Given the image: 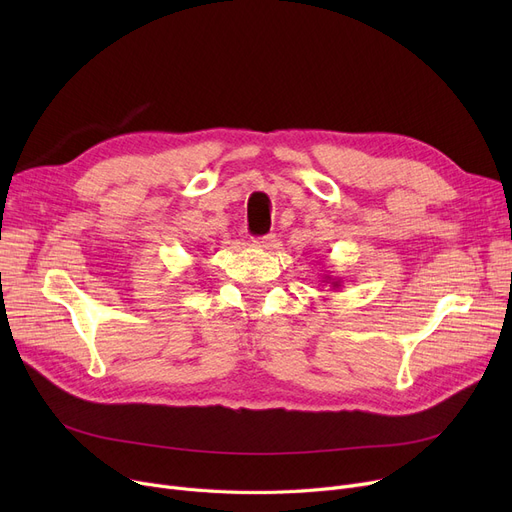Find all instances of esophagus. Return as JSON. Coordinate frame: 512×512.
Returning <instances> with one entry per match:
<instances>
[{
    "mask_svg": "<svg viewBox=\"0 0 512 512\" xmlns=\"http://www.w3.org/2000/svg\"><path fill=\"white\" fill-rule=\"evenodd\" d=\"M253 245L257 249H272L276 245V234H265V236H259L253 240Z\"/></svg>",
    "mask_w": 512,
    "mask_h": 512,
    "instance_id": "1",
    "label": "esophagus"
}]
</instances>
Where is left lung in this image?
<instances>
[{"mask_svg":"<svg viewBox=\"0 0 512 512\" xmlns=\"http://www.w3.org/2000/svg\"><path fill=\"white\" fill-rule=\"evenodd\" d=\"M321 282L330 284L332 290H338V288L342 286V278H338V276H334V274H330V272H326L324 276H321Z\"/></svg>","mask_w":512,"mask_h":512,"instance_id":"obj_1","label":"left lung"}]
</instances>
